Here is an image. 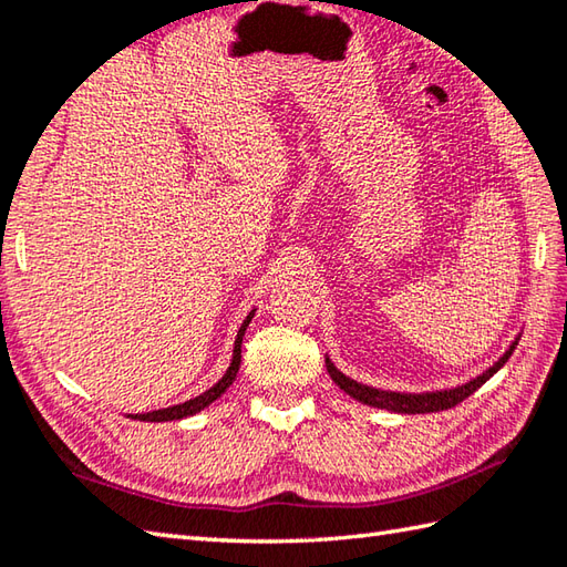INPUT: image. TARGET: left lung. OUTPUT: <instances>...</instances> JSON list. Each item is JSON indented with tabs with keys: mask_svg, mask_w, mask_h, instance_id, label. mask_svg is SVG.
<instances>
[{
	"mask_svg": "<svg viewBox=\"0 0 567 567\" xmlns=\"http://www.w3.org/2000/svg\"><path fill=\"white\" fill-rule=\"evenodd\" d=\"M514 341L509 346V351L504 353L495 365H492L489 370H485L483 375L470 380L465 384H461V388H453V390H443V392H424V394H402V392H384V390H375V388H368V384H360L351 378H346L341 370H336V365L331 363V360L327 358V370L331 380L339 384V388L343 392H348L353 396V400L363 402V404H370V406H378V409H390V412H396V414H429V412H443V409H451L455 404H461L463 400H467L470 394H473L475 390L483 388V384L495 375V372L507 363L512 351L516 348Z\"/></svg>",
	"mask_w": 567,
	"mask_h": 567,
	"instance_id": "obj_1",
	"label": "left lung"
}]
</instances>
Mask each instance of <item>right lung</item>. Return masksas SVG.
<instances>
[{"mask_svg": "<svg viewBox=\"0 0 567 567\" xmlns=\"http://www.w3.org/2000/svg\"><path fill=\"white\" fill-rule=\"evenodd\" d=\"M252 319V311L246 317V321L240 323L238 329V336H236V343H234V358H231V365H228L226 375L214 384V388H209L207 392H202L199 396H195V400H187L183 404H175V406H167V409H158V412H148V414H131V419H138V421H175V419H185V416H192L202 412L204 406H209L214 400H219V396L228 390V384H231L236 380V372L240 368V341H244V333H246V327Z\"/></svg>", "mask_w": 567, "mask_h": 567, "instance_id": "right-lung-1", "label": "right lung"}]
</instances>
